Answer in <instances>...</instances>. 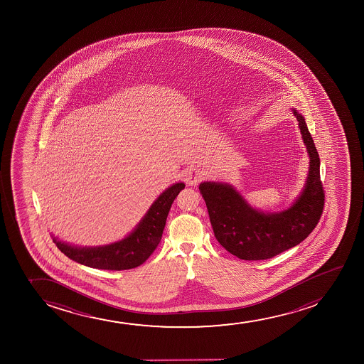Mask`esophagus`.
Listing matches in <instances>:
<instances>
[{
	"instance_id": "obj_1",
	"label": "esophagus",
	"mask_w": 364,
	"mask_h": 364,
	"mask_svg": "<svg viewBox=\"0 0 364 364\" xmlns=\"http://www.w3.org/2000/svg\"><path fill=\"white\" fill-rule=\"evenodd\" d=\"M205 172L199 167H189L186 172V181L189 186H197L199 182L204 180Z\"/></svg>"
}]
</instances>
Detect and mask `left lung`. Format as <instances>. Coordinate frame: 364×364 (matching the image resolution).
<instances>
[{
  "mask_svg": "<svg viewBox=\"0 0 364 364\" xmlns=\"http://www.w3.org/2000/svg\"><path fill=\"white\" fill-rule=\"evenodd\" d=\"M299 122L309 166L300 196L287 209L264 213L255 209L240 192L226 182L206 181L199 184L210 222L218 242L230 254L247 261L271 259L296 247L317 226L324 206L319 155L305 117L291 108Z\"/></svg>",
  "mask_w": 364,
  "mask_h": 364,
  "instance_id": "obj_1",
  "label": "left lung"
}]
</instances>
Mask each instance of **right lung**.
Wrapping results in <instances>:
<instances>
[{
  "mask_svg": "<svg viewBox=\"0 0 364 364\" xmlns=\"http://www.w3.org/2000/svg\"><path fill=\"white\" fill-rule=\"evenodd\" d=\"M183 182H176L155 199L137 226L117 242L100 247H77L63 242L53 234L52 239L59 250L77 264L97 269L122 271L144 264L159 245L167 215Z\"/></svg>",
  "mask_w": 364,
  "mask_h": 364,
  "instance_id": "obj_1",
  "label": "right lung"
}]
</instances>
